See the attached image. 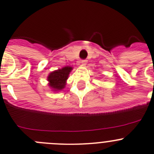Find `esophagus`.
Listing matches in <instances>:
<instances>
[{"instance_id": "esophagus-1", "label": "esophagus", "mask_w": 154, "mask_h": 154, "mask_svg": "<svg viewBox=\"0 0 154 154\" xmlns=\"http://www.w3.org/2000/svg\"><path fill=\"white\" fill-rule=\"evenodd\" d=\"M82 64H83V65H86V61H82Z\"/></svg>"}]
</instances>
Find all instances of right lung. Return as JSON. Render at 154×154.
Segmentation results:
<instances>
[{"instance_id": "1", "label": "right lung", "mask_w": 154, "mask_h": 154, "mask_svg": "<svg viewBox=\"0 0 154 154\" xmlns=\"http://www.w3.org/2000/svg\"><path fill=\"white\" fill-rule=\"evenodd\" d=\"M73 70L70 66H65L61 69L54 70L48 74L47 80L48 81V87L54 92L63 90L67 84L69 74Z\"/></svg>"}]
</instances>
